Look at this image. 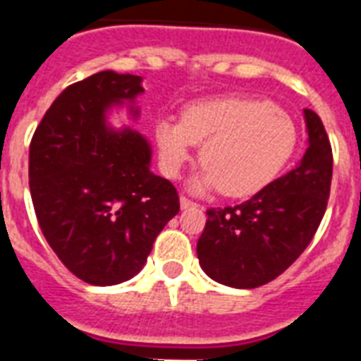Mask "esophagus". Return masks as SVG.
Returning a JSON list of instances; mask_svg holds the SVG:
<instances>
[{
    "label": "esophagus",
    "instance_id": "obj_1",
    "mask_svg": "<svg viewBox=\"0 0 361 361\" xmlns=\"http://www.w3.org/2000/svg\"><path fill=\"white\" fill-rule=\"evenodd\" d=\"M180 206L181 209H191V208H197L198 204L192 202V200H189V198L185 197H180Z\"/></svg>",
    "mask_w": 361,
    "mask_h": 361
}]
</instances>
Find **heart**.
<instances>
[{"mask_svg": "<svg viewBox=\"0 0 361 361\" xmlns=\"http://www.w3.org/2000/svg\"><path fill=\"white\" fill-rule=\"evenodd\" d=\"M159 163L180 176L202 144L204 169L189 183L192 192L221 189L226 197H251L283 172L296 149L290 116L255 99H209L187 104L181 121L161 118L153 127Z\"/></svg>", "mask_w": 361, "mask_h": 361, "instance_id": "obj_1", "label": "heart"}]
</instances>
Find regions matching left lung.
I'll return each mask as SVG.
<instances>
[{
	"mask_svg": "<svg viewBox=\"0 0 361 361\" xmlns=\"http://www.w3.org/2000/svg\"><path fill=\"white\" fill-rule=\"evenodd\" d=\"M303 120L307 149L296 169L234 208L208 209L197 255L200 268L221 285H266L313 240L328 206L334 157L319 116L305 109Z\"/></svg>",
	"mask_w": 361,
	"mask_h": 361,
	"instance_id": "left-lung-1",
	"label": "left lung"
}]
</instances>
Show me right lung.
Wrapping results in <instances>:
<instances>
[{
    "mask_svg": "<svg viewBox=\"0 0 361 361\" xmlns=\"http://www.w3.org/2000/svg\"><path fill=\"white\" fill-rule=\"evenodd\" d=\"M142 76L101 71L61 92L30 146V191L48 245L95 286L135 277L153 241L180 212L169 180L152 172V146L138 130L114 129L109 116L140 110Z\"/></svg>",
    "mask_w": 361,
    "mask_h": 361,
    "instance_id": "1",
    "label": "right lung"
}]
</instances>
